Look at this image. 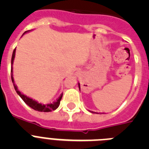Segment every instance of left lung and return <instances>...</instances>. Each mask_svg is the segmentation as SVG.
I'll return each mask as SVG.
<instances>
[{
  "mask_svg": "<svg viewBox=\"0 0 149 149\" xmlns=\"http://www.w3.org/2000/svg\"><path fill=\"white\" fill-rule=\"evenodd\" d=\"M78 86H79V89H80V90H81V87H80V84H78ZM91 113H93V112H91Z\"/></svg>",
  "mask_w": 149,
  "mask_h": 149,
  "instance_id": "1",
  "label": "left lung"
}]
</instances>
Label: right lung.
<instances>
[{"label":"right lung","mask_w":149,"mask_h":149,"mask_svg":"<svg viewBox=\"0 0 149 149\" xmlns=\"http://www.w3.org/2000/svg\"><path fill=\"white\" fill-rule=\"evenodd\" d=\"M27 32V31H26ZM25 32V33H26ZM15 49L13 51V56H12V60H11V63L12 65H13V60H14V58H15ZM13 65H12V68H11V79H12V81L13 83V86H14V88H15V91H16V93H18V95L20 96L21 98H22L24 102L28 105L29 107H30L31 108H33V110H37V111L39 112H51L52 110H56L57 107H59L60 103V101L62 99V97H63V94L60 95V96L59 97L56 101H55L53 103H50V104H42L39 103L37 101H36L35 100H33L32 98H29L27 96L24 95H23L22 93H21V92L18 90V88L17 86H15V84H14V80H13Z\"/></svg>","instance_id":"right-lung-1"}]
</instances>
